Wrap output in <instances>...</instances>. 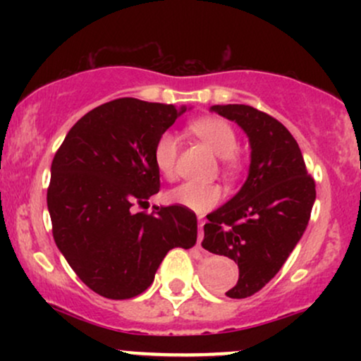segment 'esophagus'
I'll use <instances>...</instances> for the list:
<instances>
[{
	"instance_id": "obj_1",
	"label": "esophagus",
	"mask_w": 361,
	"mask_h": 361,
	"mask_svg": "<svg viewBox=\"0 0 361 361\" xmlns=\"http://www.w3.org/2000/svg\"><path fill=\"white\" fill-rule=\"evenodd\" d=\"M204 224L205 221H198V238H197V246L200 247L202 239H204Z\"/></svg>"
}]
</instances>
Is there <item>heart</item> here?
I'll list each match as a JSON object with an SVG mask.
<instances>
[{
	"mask_svg": "<svg viewBox=\"0 0 361 361\" xmlns=\"http://www.w3.org/2000/svg\"><path fill=\"white\" fill-rule=\"evenodd\" d=\"M192 132L205 144L215 156L224 159V166L234 169L239 140L238 134L229 122L222 118H202L192 123ZM178 159V137L173 132H163L152 149V161L157 171L164 178L171 180L176 175ZM168 200L171 204L181 205L193 212H207L214 209L221 200V188L215 185L183 183L173 188L168 193Z\"/></svg>",
	"mask_w": 361,
	"mask_h": 361,
	"instance_id": "heart-1",
	"label": "heart"
}]
</instances>
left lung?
I'll list each match as a JSON object with an SVG mask.
<instances>
[{"mask_svg":"<svg viewBox=\"0 0 361 361\" xmlns=\"http://www.w3.org/2000/svg\"><path fill=\"white\" fill-rule=\"evenodd\" d=\"M247 135L251 163L238 193L207 215L202 246L234 259L238 283L226 292L246 299L270 281L305 233L316 202L300 147L276 118L250 105H214Z\"/></svg>","mask_w":361,"mask_h":361,"instance_id":"left-lung-1","label":"left lung"}]
</instances>
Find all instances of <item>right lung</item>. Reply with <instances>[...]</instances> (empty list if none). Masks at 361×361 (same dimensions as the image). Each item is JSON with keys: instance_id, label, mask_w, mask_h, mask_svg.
<instances>
[{"instance_id": "right-lung-1", "label": "right lung", "mask_w": 361, "mask_h": 361, "mask_svg": "<svg viewBox=\"0 0 361 361\" xmlns=\"http://www.w3.org/2000/svg\"><path fill=\"white\" fill-rule=\"evenodd\" d=\"M186 110L137 98L103 103L74 123L54 156L47 190L54 241L98 295H139L169 250L197 243V215L185 207L130 210L159 192L152 149Z\"/></svg>"}]
</instances>
